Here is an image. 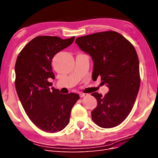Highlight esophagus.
Returning <instances> with one entry per match:
<instances>
[{"instance_id":"obj_1","label":"esophagus","mask_w":158,"mask_h":158,"mask_svg":"<svg viewBox=\"0 0 158 158\" xmlns=\"http://www.w3.org/2000/svg\"><path fill=\"white\" fill-rule=\"evenodd\" d=\"M86 95H88V94H84V93H81L80 94V98H83L84 96H86Z\"/></svg>"}]
</instances>
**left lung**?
Segmentation results:
<instances>
[{"instance_id":"1","label":"left lung","mask_w":158,"mask_h":158,"mask_svg":"<svg viewBox=\"0 0 158 158\" xmlns=\"http://www.w3.org/2000/svg\"><path fill=\"white\" fill-rule=\"evenodd\" d=\"M76 44L92 56L93 80L99 76L109 88L105 96L92 94L98 102L92 111L93 121L104 128L120 125L131 113L140 88L139 60L135 47L114 31L80 37Z\"/></svg>"}]
</instances>
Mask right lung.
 Listing matches in <instances>:
<instances>
[{
    "label": "right lung",
    "mask_w": 158,
    "mask_h": 158,
    "mask_svg": "<svg viewBox=\"0 0 158 158\" xmlns=\"http://www.w3.org/2000/svg\"><path fill=\"white\" fill-rule=\"evenodd\" d=\"M74 38L36 37L23 47L16 62L15 86L23 108L36 127L47 132H59L67 126L71 109L80 98L77 94H60L51 88L49 82L55 79L52 59Z\"/></svg>",
    "instance_id": "right-lung-1"
}]
</instances>
